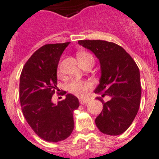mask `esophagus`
<instances>
[{"mask_svg":"<svg viewBox=\"0 0 159 159\" xmlns=\"http://www.w3.org/2000/svg\"><path fill=\"white\" fill-rule=\"evenodd\" d=\"M79 101L81 104H86L89 102V100H87V99H80Z\"/></svg>","mask_w":159,"mask_h":159,"instance_id":"1","label":"esophagus"}]
</instances>
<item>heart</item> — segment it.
I'll list each match as a JSON object with an SVG mask.
<instances>
[{
  "label": "heart",
  "mask_w": 159,
  "mask_h": 159,
  "mask_svg": "<svg viewBox=\"0 0 159 159\" xmlns=\"http://www.w3.org/2000/svg\"><path fill=\"white\" fill-rule=\"evenodd\" d=\"M78 60L80 63L84 62L87 59H92L94 60L93 56L90 53L86 52H78L77 55ZM61 73V70H60V66L58 67V74ZM93 87V83L90 81H87V80H73L68 85V89L71 93H74L75 95L78 96H84L87 94L89 90H90Z\"/></svg>",
  "instance_id": "heart-1"
}]
</instances>
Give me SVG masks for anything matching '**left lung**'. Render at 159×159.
Wrapping results in <instances>:
<instances>
[{
  "mask_svg": "<svg viewBox=\"0 0 159 159\" xmlns=\"http://www.w3.org/2000/svg\"><path fill=\"white\" fill-rule=\"evenodd\" d=\"M99 59L101 69L100 84L95 93H103L111 100L103 103L101 113L95 120L100 132L118 136L124 133L134 120L140 104V70L133 58L117 44L101 40L78 41Z\"/></svg>",
  "mask_w": 159,
  "mask_h": 159,
  "instance_id": "8db88e82",
  "label": "left lung"
}]
</instances>
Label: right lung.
Returning <instances> with one entry per match:
<instances>
[{
  "instance_id": "obj_1",
  "label": "right lung",
  "mask_w": 159,
  "mask_h": 159,
  "mask_svg": "<svg viewBox=\"0 0 159 159\" xmlns=\"http://www.w3.org/2000/svg\"><path fill=\"white\" fill-rule=\"evenodd\" d=\"M69 44L43 45L28 59L20 75L19 100L23 115L34 132L48 142L62 141L71 134L75 127L73 113L79 107L78 98L70 93L57 104L52 101L58 91V63Z\"/></svg>"
}]
</instances>
